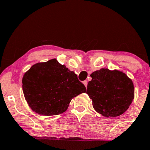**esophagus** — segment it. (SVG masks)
<instances>
[{"label":"esophagus","instance_id":"obj_1","mask_svg":"<svg viewBox=\"0 0 150 150\" xmlns=\"http://www.w3.org/2000/svg\"><path fill=\"white\" fill-rule=\"evenodd\" d=\"M83 83V84L85 85V86L87 87V80H85Z\"/></svg>","mask_w":150,"mask_h":150}]
</instances>
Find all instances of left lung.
<instances>
[{"mask_svg": "<svg viewBox=\"0 0 150 150\" xmlns=\"http://www.w3.org/2000/svg\"><path fill=\"white\" fill-rule=\"evenodd\" d=\"M91 77L86 93L95 110L105 117H115L129 108L134 97V87L125 73L101 69Z\"/></svg>", "mask_w": 150, "mask_h": 150, "instance_id": "obj_1", "label": "left lung"}]
</instances>
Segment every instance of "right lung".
<instances>
[{"mask_svg": "<svg viewBox=\"0 0 150 150\" xmlns=\"http://www.w3.org/2000/svg\"><path fill=\"white\" fill-rule=\"evenodd\" d=\"M22 82L24 96L30 108L47 116L65 112L71 99L86 92L77 75L55 59L32 66L25 73Z\"/></svg>", "mask_w": 150, "mask_h": 150, "instance_id": "1", "label": "right lung"}]
</instances>
